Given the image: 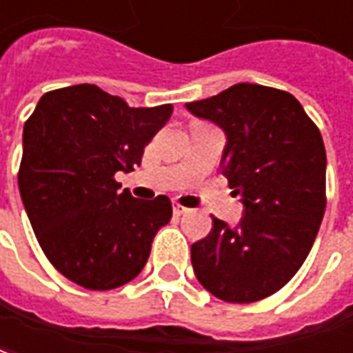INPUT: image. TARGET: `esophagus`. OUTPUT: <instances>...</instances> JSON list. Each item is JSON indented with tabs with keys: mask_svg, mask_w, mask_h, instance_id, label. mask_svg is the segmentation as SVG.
Returning a JSON list of instances; mask_svg holds the SVG:
<instances>
[{
	"mask_svg": "<svg viewBox=\"0 0 353 353\" xmlns=\"http://www.w3.org/2000/svg\"><path fill=\"white\" fill-rule=\"evenodd\" d=\"M172 212H174L176 216H181V214H186V212H188V209H186V207L181 203H172Z\"/></svg>",
	"mask_w": 353,
	"mask_h": 353,
	"instance_id": "1",
	"label": "esophagus"
}]
</instances>
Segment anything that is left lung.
Listing matches in <instances>:
<instances>
[{
	"instance_id": "left-lung-1",
	"label": "left lung",
	"mask_w": 353,
	"mask_h": 353,
	"mask_svg": "<svg viewBox=\"0 0 353 353\" xmlns=\"http://www.w3.org/2000/svg\"><path fill=\"white\" fill-rule=\"evenodd\" d=\"M186 108L226 132L221 165L245 205L237 228L212 216L192 245L194 274L224 302L262 301L301 270L323 221L321 132L291 92L266 85H232Z\"/></svg>"
}]
</instances>
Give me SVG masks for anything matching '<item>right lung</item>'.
Listing matches in <instances>:
<instances>
[{
	"instance_id": "right-lung-1",
	"label": "right lung",
	"mask_w": 353,
	"mask_h": 353,
	"mask_svg": "<svg viewBox=\"0 0 353 353\" xmlns=\"http://www.w3.org/2000/svg\"><path fill=\"white\" fill-rule=\"evenodd\" d=\"M171 104L131 108L91 83L45 92L24 123L19 190L37 243L54 268L91 291L141 274L169 197L134 199L116 172L141 165Z\"/></svg>"
}]
</instances>
